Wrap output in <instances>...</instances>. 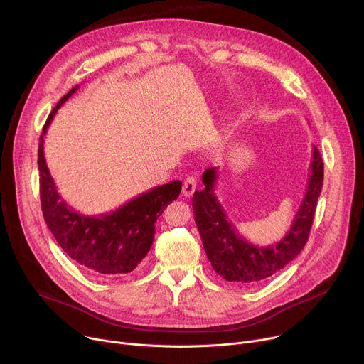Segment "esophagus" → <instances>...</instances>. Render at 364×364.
Wrapping results in <instances>:
<instances>
[{
	"label": "esophagus",
	"instance_id": "1",
	"mask_svg": "<svg viewBox=\"0 0 364 364\" xmlns=\"http://www.w3.org/2000/svg\"><path fill=\"white\" fill-rule=\"evenodd\" d=\"M196 186H197L196 178H194V177H187V178L184 180V183H183V194H184L186 197L193 196V193L196 191Z\"/></svg>",
	"mask_w": 364,
	"mask_h": 364
}]
</instances>
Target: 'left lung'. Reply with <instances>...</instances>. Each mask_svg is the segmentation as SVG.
<instances>
[{
    "mask_svg": "<svg viewBox=\"0 0 364 364\" xmlns=\"http://www.w3.org/2000/svg\"><path fill=\"white\" fill-rule=\"evenodd\" d=\"M306 191L287 235L275 245L256 246L245 240L215 194L218 168L203 173V190L193 194V213L203 247L212 268L223 279L239 287L261 284L279 272L304 249L313 226L317 201L324 180V164L317 146L313 148Z\"/></svg>",
    "mask_w": 364,
    "mask_h": 364,
    "instance_id": "1",
    "label": "left lung"
}]
</instances>
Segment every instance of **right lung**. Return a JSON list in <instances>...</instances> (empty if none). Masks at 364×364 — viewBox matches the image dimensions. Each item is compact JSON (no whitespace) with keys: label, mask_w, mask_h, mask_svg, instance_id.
Returning <instances> with one entry per match:
<instances>
[{"label":"right lung","mask_w":364,"mask_h":364,"mask_svg":"<svg viewBox=\"0 0 364 364\" xmlns=\"http://www.w3.org/2000/svg\"><path fill=\"white\" fill-rule=\"evenodd\" d=\"M77 85L65 95L48 115L38 144L40 200L47 228L60 247L85 269L118 277L132 272L151 249L155 222L166 207L178 197L181 181L173 180L164 186L139 194L115 212L97 218L83 216L69 207L56 190L53 177L46 164L43 136L58 109L77 90Z\"/></svg>","instance_id":"obj_1"}]
</instances>
